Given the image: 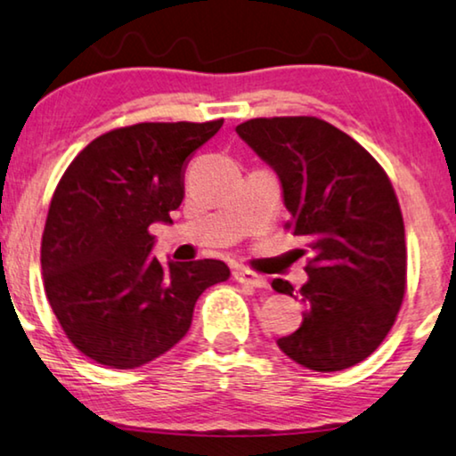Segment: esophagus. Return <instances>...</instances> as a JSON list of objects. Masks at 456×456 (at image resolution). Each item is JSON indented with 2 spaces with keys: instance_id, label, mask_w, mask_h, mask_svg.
Listing matches in <instances>:
<instances>
[{
  "instance_id": "esophagus-1",
  "label": "esophagus",
  "mask_w": 456,
  "mask_h": 456,
  "mask_svg": "<svg viewBox=\"0 0 456 456\" xmlns=\"http://www.w3.org/2000/svg\"><path fill=\"white\" fill-rule=\"evenodd\" d=\"M234 280H236V282L245 284V286H251V289H265V286H267V280L264 276H257V273L247 272V270H236Z\"/></svg>"
}]
</instances>
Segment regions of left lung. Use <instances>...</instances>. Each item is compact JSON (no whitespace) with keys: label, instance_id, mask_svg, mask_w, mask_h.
Wrapping results in <instances>:
<instances>
[{"label":"left lung","instance_id":"left-lung-1","mask_svg":"<svg viewBox=\"0 0 456 456\" xmlns=\"http://www.w3.org/2000/svg\"><path fill=\"white\" fill-rule=\"evenodd\" d=\"M236 133L278 174L286 226L314 255L297 292L303 323L278 338L280 351L314 371L353 367L382 345L404 297L407 247L395 189L357 141L317 118H255ZM272 286L295 297L284 280Z\"/></svg>","mask_w":456,"mask_h":456}]
</instances>
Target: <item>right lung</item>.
<instances>
[{
	"label": "right lung",
	"instance_id": "add662e5",
	"mask_svg": "<svg viewBox=\"0 0 456 456\" xmlns=\"http://www.w3.org/2000/svg\"><path fill=\"white\" fill-rule=\"evenodd\" d=\"M224 120L142 122L91 141L53 192L41 242L45 292L74 346L134 370L184 338L197 298L230 278L224 261L153 257L151 224H172L186 159Z\"/></svg>",
	"mask_w": 456,
	"mask_h": 456
}]
</instances>
